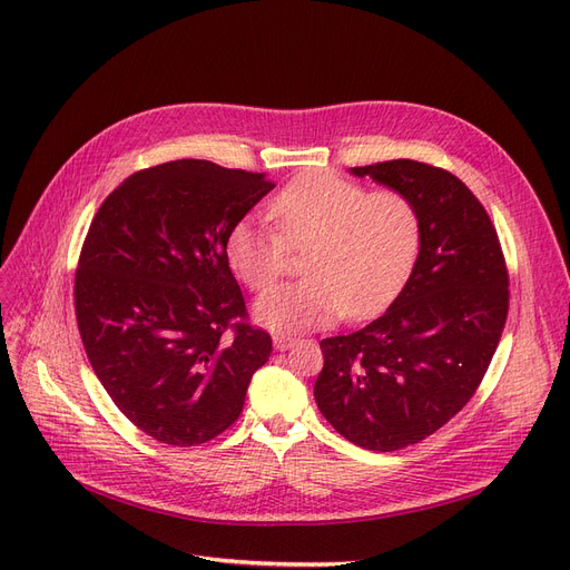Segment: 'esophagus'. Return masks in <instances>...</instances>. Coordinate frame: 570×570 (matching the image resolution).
I'll return each instance as SVG.
<instances>
[{"mask_svg": "<svg viewBox=\"0 0 570 570\" xmlns=\"http://www.w3.org/2000/svg\"><path fill=\"white\" fill-rule=\"evenodd\" d=\"M295 337H289V335H275L273 337V347L278 350V352H285V350H289V347H295Z\"/></svg>", "mask_w": 570, "mask_h": 570, "instance_id": "34e87169", "label": "esophagus"}]
</instances>
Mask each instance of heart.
<instances>
[{"label":"heart","instance_id":"1","mask_svg":"<svg viewBox=\"0 0 570 570\" xmlns=\"http://www.w3.org/2000/svg\"><path fill=\"white\" fill-rule=\"evenodd\" d=\"M271 218L237 220L226 239L228 264L249 289H268L289 249H306L308 278L275 287L254 304L271 331H314L347 314L375 316L400 295L421 249L416 206L396 189H373L314 170L271 199Z\"/></svg>","mask_w":570,"mask_h":570}]
</instances>
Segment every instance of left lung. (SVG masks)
<instances>
[{
	"label": "left lung",
	"instance_id": "8db88e82",
	"mask_svg": "<svg viewBox=\"0 0 570 570\" xmlns=\"http://www.w3.org/2000/svg\"><path fill=\"white\" fill-rule=\"evenodd\" d=\"M350 174L411 199L421 249L381 318L321 342L314 396L342 438L396 452L469 404L504 331L509 273L488 212L450 170L394 159Z\"/></svg>",
	"mask_w": 570,
	"mask_h": 570
}]
</instances>
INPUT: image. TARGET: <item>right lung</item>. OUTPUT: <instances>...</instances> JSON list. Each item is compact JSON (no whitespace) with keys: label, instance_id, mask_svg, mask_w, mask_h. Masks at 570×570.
Masks as SVG:
<instances>
[{"label":"right lung","instance_id":"obj_1","mask_svg":"<svg viewBox=\"0 0 570 570\" xmlns=\"http://www.w3.org/2000/svg\"><path fill=\"white\" fill-rule=\"evenodd\" d=\"M273 187L264 174L180 159L137 170L92 218L76 271L85 354L154 440L220 435L271 356V335L245 323L226 239Z\"/></svg>","mask_w":570,"mask_h":570}]
</instances>
